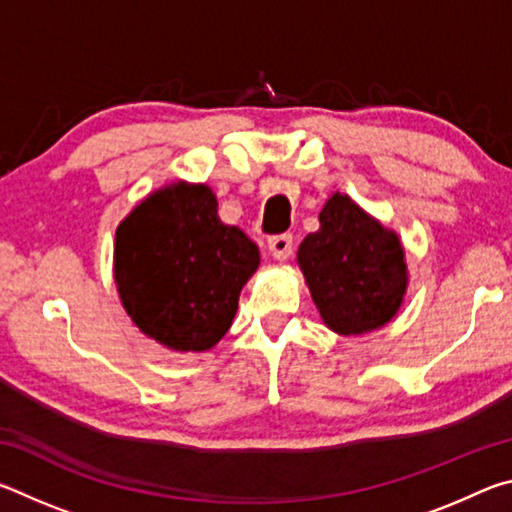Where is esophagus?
Here are the masks:
<instances>
[{
    "instance_id": "34e87169",
    "label": "esophagus",
    "mask_w": 512,
    "mask_h": 512,
    "mask_svg": "<svg viewBox=\"0 0 512 512\" xmlns=\"http://www.w3.org/2000/svg\"><path fill=\"white\" fill-rule=\"evenodd\" d=\"M268 250L277 262H287L293 253V237L291 235H275L268 239Z\"/></svg>"
}]
</instances>
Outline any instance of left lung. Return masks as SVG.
Masks as SVG:
<instances>
[{
    "label": "left lung",
    "instance_id": "left-lung-1",
    "mask_svg": "<svg viewBox=\"0 0 512 512\" xmlns=\"http://www.w3.org/2000/svg\"><path fill=\"white\" fill-rule=\"evenodd\" d=\"M320 228L298 248V264L320 318L357 336L384 327L402 307L409 271L400 237L345 194H332Z\"/></svg>",
    "mask_w": 512,
    "mask_h": 512
}]
</instances>
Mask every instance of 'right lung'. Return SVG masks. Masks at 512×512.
Segmentation results:
<instances>
[{"label":"right lung","mask_w":512,"mask_h":512,"mask_svg":"<svg viewBox=\"0 0 512 512\" xmlns=\"http://www.w3.org/2000/svg\"><path fill=\"white\" fill-rule=\"evenodd\" d=\"M207 185L173 183L119 223L115 284L126 314L149 339L176 352H205L237 314L259 250L216 214Z\"/></svg>","instance_id":"1"}]
</instances>
